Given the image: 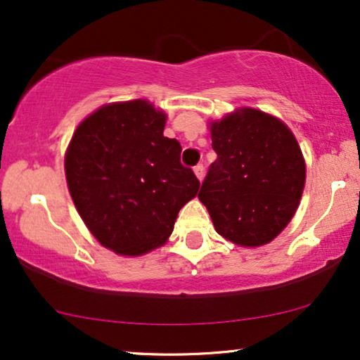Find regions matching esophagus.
Listing matches in <instances>:
<instances>
[{"label": "esophagus", "mask_w": 360, "mask_h": 360, "mask_svg": "<svg viewBox=\"0 0 360 360\" xmlns=\"http://www.w3.org/2000/svg\"><path fill=\"white\" fill-rule=\"evenodd\" d=\"M193 170H195V175L198 176V180H203V176H205V165L203 164L195 165Z\"/></svg>", "instance_id": "34e87169"}]
</instances>
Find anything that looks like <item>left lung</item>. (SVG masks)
Instances as JSON below:
<instances>
[{"label":"left lung","instance_id":"left-lung-1","mask_svg":"<svg viewBox=\"0 0 360 360\" xmlns=\"http://www.w3.org/2000/svg\"><path fill=\"white\" fill-rule=\"evenodd\" d=\"M213 150L198 193L218 233L234 244L272 240L298 208L304 160L292 131L277 117L244 108L211 124Z\"/></svg>","mask_w":360,"mask_h":360}]
</instances>
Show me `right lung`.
<instances>
[{"instance_id":"right-lung-1","label":"right lung","mask_w":360,"mask_h":360,"mask_svg":"<svg viewBox=\"0 0 360 360\" xmlns=\"http://www.w3.org/2000/svg\"><path fill=\"white\" fill-rule=\"evenodd\" d=\"M144 100L103 106L77 127L65 155L68 190L91 234L116 254L164 244L200 180Z\"/></svg>"}]
</instances>
